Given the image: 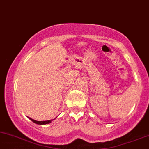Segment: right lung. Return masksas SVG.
<instances>
[{"label": "right lung", "mask_w": 149, "mask_h": 149, "mask_svg": "<svg viewBox=\"0 0 149 149\" xmlns=\"http://www.w3.org/2000/svg\"><path fill=\"white\" fill-rule=\"evenodd\" d=\"M29 119L31 120L32 121H33L34 123H36L37 124H40V125H42V124H49V123H50L51 121H52V120H48V121H36V120L31 119V118L28 117Z\"/></svg>", "instance_id": "add662e5"}]
</instances>
